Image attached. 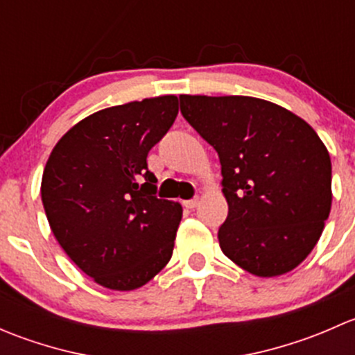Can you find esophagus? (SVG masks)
Listing matches in <instances>:
<instances>
[{
    "label": "esophagus",
    "mask_w": 355,
    "mask_h": 355,
    "mask_svg": "<svg viewBox=\"0 0 355 355\" xmlns=\"http://www.w3.org/2000/svg\"><path fill=\"white\" fill-rule=\"evenodd\" d=\"M199 204V198H194V199H189V200H184V206L187 207V209H194L196 206Z\"/></svg>",
    "instance_id": "1"
}]
</instances>
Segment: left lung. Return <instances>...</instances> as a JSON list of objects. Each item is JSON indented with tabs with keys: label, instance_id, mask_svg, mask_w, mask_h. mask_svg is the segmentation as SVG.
Listing matches in <instances>:
<instances>
[{
	"label": "left lung",
	"instance_id": "1",
	"mask_svg": "<svg viewBox=\"0 0 355 355\" xmlns=\"http://www.w3.org/2000/svg\"><path fill=\"white\" fill-rule=\"evenodd\" d=\"M180 111L221 163L228 216L220 247L256 277L299 266L331 207V161L309 123L249 96H180Z\"/></svg>",
	"mask_w": 355,
	"mask_h": 355
}]
</instances>
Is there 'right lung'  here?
Wrapping results in <instances>:
<instances>
[{
  "label": "right lung",
  "mask_w": 355,
  "mask_h": 355,
  "mask_svg": "<svg viewBox=\"0 0 355 355\" xmlns=\"http://www.w3.org/2000/svg\"><path fill=\"white\" fill-rule=\"evenodd\" d=\"M177 114V96L101 110L71 127L46 163L41 198L49 227L103 287L139 288L170 261L182 206L156 198L148 153Z\"/></svg>",
  "instance_id": "1"
}]
</instances>
